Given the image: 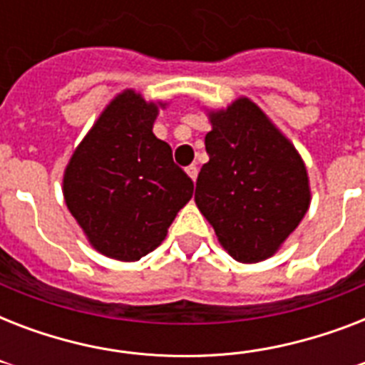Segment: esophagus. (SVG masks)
Listing matches in <instances>:
<instances>
[{
  "label": "esophagus",
  "mask_w": 365,
  "mask_h": 365,
  "mask_svg": "<svg viewBox=\"0 0 365 365\" xmlns=\"http://www.w3.org/2000/svg\"><path fill=\"white\" fill-rule=\"evenodd\" d=\"M185 172H187L189 178L195 182V180H197V174H199V168H197V165H189L187 168H185Z\"/></svg>",
  "instance_id": "1"
}]
</instances>
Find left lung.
Listing matches in <instances>:
<instances>
[{"instance_id":"left-lung-1","label":"left lung","mask_w":365,"mask_h":365,"mask_svg":"<svg viewBox=\"0 0 365 365\" xmlns=\"http://www.w3.org/2000/svg\"><path fill=\"white\" fill-rule=\"evenodd\" d=\"M210 123V160L197 178L195 202L235 259L257 263L277 252L309 210L307 168L248 98L212 111Z\"/></svg>"}]
</instances>
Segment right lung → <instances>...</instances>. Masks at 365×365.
Listing matches in <instances>:
<instances>
[{
	"label": "right lung",
	"instance_id": "1",
	"mask_svg": "<svg viewBox=\"0 0 365 365\" xmlns=\"http://www.w3.org/2000/svg\"><path fill=\"white\" fill-rule=\"evenodd\" d=\"M157 106L125 91L71 155L64 199L100 254L138 261L166 237L193 182L153 134Z\"/></svg>",
	"mask_w": 365,
	"mask_h": 365
}]
</instances>
